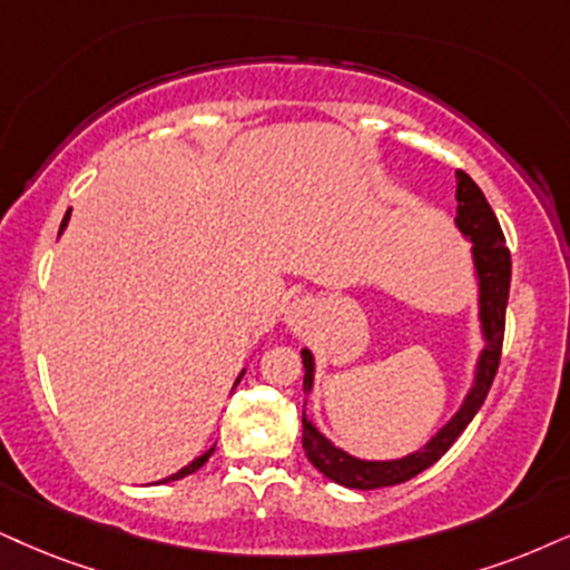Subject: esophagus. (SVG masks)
I'll return each mask as SVG.
<instances>
[{
    "label": "esophagus",
    "instance_id": "34e87169",
    "mask_svg": "<svg viewBox=\"0 0 570 570\" xmlns=\"http://www.w3.org/2000/svg\"><path fill=\"white\" fill-rule=\"evenodd\" d=\"M317 312H320V306L314 304V301L296 298L291 306L285 308V322L293 330H306L314 322V317H317Z\"/></svg>",
    "mask_w": 570,
    "mask_h": 570
}]
</instances>
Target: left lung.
<instances>
[{
  "mask_svg": "<svg viewBox=\"0 0 570 570\" xmlns=\"http://www.w3.org/2000/svg\"><path fill=\"white\" fill-rule=\"evenodd\" d=\"M456 216L454 229L470 243V262H473V283H475V306H479V333H481V351L473 364V381L460 406L444 425L435 431L423 446L406 452L393 460H364L335 446L325 433L314 425V420L306 414L308 393L314 391V362L312 348H301L304 360V452L314 468L330 481L341 483L346 489H383L396 487L423 473L431 468L449 446L454 444L456 435L465 431L481 404L487 402V393L494 381L497 367H500L502 354V335H504V308H508L510 296V250L504 248V235L494 210H491L487 195L481 187L468 177L465 171H456Z\"/></svg>",
  "mask_w": 570,
  "mask_h": 570,
  "instance_id": "1",
  "label": "left lung"
}]
</instances>
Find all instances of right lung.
Instances as JSON below:
<instances>
[{"mask_svg":"<svg viewBox=\"0 0 570 570\" xmlns=\"http://www.w3.org/2000/svg\"><path fill=\"white\" fill-rule=\"evenodd\" d=\"M68 219H70V208L66 210V216H62V224H60V235H62V229H66V227H68ZM60 235H58V237H60ZM243 375H245V367L240 370V375H237V377H235V385L243 381ZM235 385H232V391H235ZM214 449H216V446H210V449H206V452H203L200 456H195V460H193V462H189V465H185V468H181V470H177V473H171V475H168V479H160V481H156V483H168V481H179V479H185V475H189V473H195V470H200L203 465H206V462H208V456H210V454H214Z\"/></svg>","mask_w":570,"mask_h":570,"instance_id":"add662e5","label":"right lung"}]
</instances>
